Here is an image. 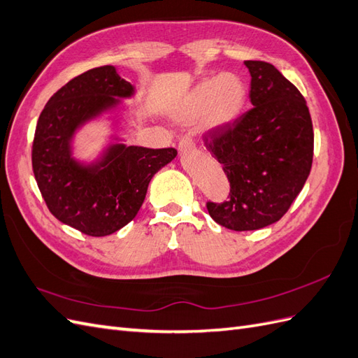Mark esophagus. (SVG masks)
Segmentation results:
<instances>
[{
	"mask_svg": "<svg viewBox=\"0 0 358 358\" xmlns=\"http://www.w3.org/2000/svg\"><path fill=\"white\" fill-rule=\"evenodd\" d=\"M195 150V142H193V139L190 136H182L178 142V151L180 152H187V151H192Z\"/></svg>",
	"mask_w": 358,
	"mask_h": 358,
	"instance_id": "1",
	"label": "esophagus"
}]
</instances>
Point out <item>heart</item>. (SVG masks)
Returning <instances> with one entry per match:
<instances>
[{"mask_svg": "<svg viewBox=\"0 0 358 358\" xmlns=\"http://www.w3.org/2000/svg\"><path fill=\"white\" fill-rule=\"evenodd\" d=\"M248 87L236 73H222L206 79L190 91L180 117L185 121L203 118L210 129L224 127L236 121L246 105Z\"/></svg>", "mask_w": 358, "mask_h": 358, "instance_id": "obj_1", "label": "heart"}]
</instances>
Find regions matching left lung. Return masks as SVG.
Masks as SVG:
<instances>
[{"instance_id": "1", "label": "left lung", "mask_w": 358, "mask_h": 358, "mask_svg": "<svg viewBox=\"0 0 358 358\" xmlns=\"http://www.w3.org/2000/svg\"><path fill=\"white\" fill-rule=\"evenodd\" d=\"M250 103L232 124L211 129L206 147L222 163L229 198L207 202L214 222L232 231H255L278 222L308 180L313 127L300 91L273 64L244 61Z\"/></svg>"}]
</instances>
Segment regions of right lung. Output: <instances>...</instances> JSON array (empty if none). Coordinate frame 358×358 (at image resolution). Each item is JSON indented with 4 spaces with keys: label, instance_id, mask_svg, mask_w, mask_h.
I'll return each instance as SVG.
<instances>
[{
    "label": "right lung",
    "instance_id": "right-lung-1",
    "mask_svg": "<svg viewBox=\"0 0 358 358\" xmlns=\"http://www.w3.org/2000/svg\"><path fill=\"white\" fill-rule=\"evenodd\" d=\"M135 88L114 66L91 69L49 99L33 141V171L49 211L91 237H105L134 220L155 173L176 148L110 145L103 159L83 165L71 156V138L84 124L131 97Z\"/></svg>",
    "mask_w": 358,
    "mask_h": 358
}]
</instances>
